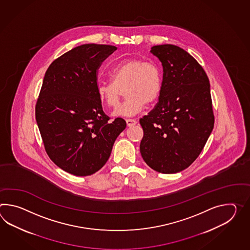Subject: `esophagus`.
I'll return each instance as SVG.
<instances>
[{
  "label": "esophagus",
  "instance_id": "1",
  "mask_svg": "<svg viewBox=\"0 0 250 250\" xmlns=\"http://www.w3.org/2000/svg\"><path fill=\"white\" fill-rule=\"evenodd\" d=\"M126 124H127V126H132L137 124V121L135 119H126Z\"/></svg>",
  "mask_w": 250,
  "mask_h": 250
}]
</instances>
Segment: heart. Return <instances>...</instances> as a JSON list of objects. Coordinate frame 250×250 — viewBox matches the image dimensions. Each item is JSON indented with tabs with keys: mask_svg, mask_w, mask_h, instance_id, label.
Here are the masks:
<instances>
[{
	"mask_svg": "<svg viewBox=\"0 0 250 250\" xmlns=\"http://www.w3.org/2000/svg\"><path fill=\"white\" fill-rule=\"evenodd\" d=\"M111 81L97 84L96 94L100 103L116 107L123 91L126 97L114 116L133 117L159 99L162 90L163 77L160 65L153 61L139 58L119 62L110 71Z\"/></svg>",
	"mask_w": 250,
	"mask_h": 250,
	"instance_id": "1",
	"label": "heart"
}]
</instances>
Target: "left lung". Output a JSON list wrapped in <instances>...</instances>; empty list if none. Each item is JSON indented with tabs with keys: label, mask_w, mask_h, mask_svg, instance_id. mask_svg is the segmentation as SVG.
<instances>
[{
	"label": "left lung",
	"mask_w": 250,
	"mask_h": 250,
	"mask_svg": "<svg viewBox=\"0 0 250 250\" xmlns=\"http://www.w3.org/2000/svg\"><path fill=\"white\" fill-rule=\"evenodd\" d=\"M163 67V85L153 110L140 119V151L163 174L188 167L199 156L214 125L209 79L193 56L174 44L151 47Z\"/></svg>",
	"instance_id": "obj_1"
}]
</instances>
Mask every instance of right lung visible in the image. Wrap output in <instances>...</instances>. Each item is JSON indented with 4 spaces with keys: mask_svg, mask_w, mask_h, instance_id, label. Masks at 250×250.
I'll return each instance as SVG.
<instances>
[{
    "mask_svg": "<svg viewBox=\"0 0 250 250\" xmlns=\"http://www.w3.org/2000/svg\"><path fill=\"white\" fill-rule=\"evenodd\" d=\"M117 49L108 44L79 45L53 62L44 74L36 120L49 158L74 176L100 170L126 127L120 117L108 122L96 94L101 62Z\"/></svg>",
    "mask_w": 250,
    "mask_h": 250,
    "instance_id": "add662e5",
    "label": "right lung"
}]
</instances>
